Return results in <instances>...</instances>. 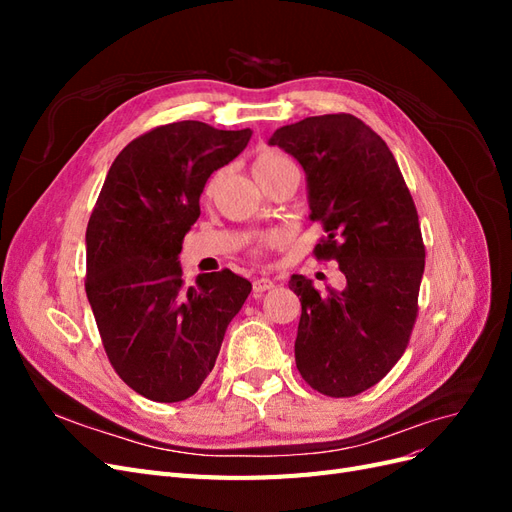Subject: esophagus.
<instances>
[{"label":"esophagus","instance_id":"esophagus-1","mask_svg":"<svg viewBox=\"0 0 512 512\" xmlns=\"http://www.w3.org/2000/svg\"><path fill=\"white\" fill-rule=\"evenodd\" d=\"M271 288H275V282L267 280V277H260V280H254V292L256 294H262V292H267Z\"/></svg>","mask_w":512,"mask_h":512}]
</instances>
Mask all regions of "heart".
I'll list each match as a JSON object with an SVG mask.
<instances>
[{
	"label": "heart",
	"instance_id": "1",
	"mask_svg": "<svg viewBox=\"0 0 512 512\" xmlns=\"http://www.w3.org/2000/svg\"><path fill=\"white\" fill-rule=\"evenodd\" d=\"M252 173H254L256 181L262 185V188H267V185L271 181H275L277 177H282L286 173H297V166H294V162L286 156V153L271 149V147H262V149L256 151V156L252 160ZM215 181H218V179L213 177L207 183V194L213 192ZM277 243H280V237H267L256 247V252H262L265 247H273Z\"/></svg>",
	"mask_w": 512,
	"mask_h": 512
}]
</instances>
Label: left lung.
I'll use <instances>...</instances> for the list:
<instances>
[{
    "label": "left lung",
    "instance_id": "8db88e82",
    "mask_svg": "<svg viewBox=\"0 0 512 512\" xmlns=\"http://www.w3.org/2000/svg\"><path fill=\"white\" fill-rule=\"evenodd\" d=\"M269 145L303 166L309 218L327 232L314 254L346 275L327 294L290 277L301 297L294 361L314 391L354 397L389 374L414 329L425 245L412 194L391 149L354 115L305 117Z\"/></svg>",
    "mask_w": 512,
    "mask_h": 512
}]
</instances>
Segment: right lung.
I'll return each mask as SVG.
<instances>
[{
	"label": "right lung",
	"mask_w": 512,
	"mask_h": 512,
	"mask_svg": "<svg viewBox=\"0 0 512 512\" xmlns=\"http://www.w3.org/2000/svg\"><path fill=\"white\" fill-rule=\"evenodd\" d=\"M250 136L203 121L153 128L123 147L91 211L87 299L117 376L151 401L173 404L200 389L252 290L230 269L185 286L177 262L207 179Z\"/></svg>",
	"instance_id": "obj_1"
}]
</instances>
